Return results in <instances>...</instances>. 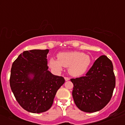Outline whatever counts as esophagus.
<instances>
[{"instance_id": "1", "label": "esophagus", "mask_w": 125, "mask_h": 125, "mask_svg": "<svg viewBox=\"0 0 125 125\" xmlns=\"http://www.w3.org/2000/svg\"><path fill=\"white\" fill-rule=\"evenodd\" d=\"M65 80H66V81H68V80H70V79L69 77H65Z\"/></svg>"}]
</instances>
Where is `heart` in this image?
Instances as JSON below:
<instances>
[{"label":"heart","mask_w":125,"mask_h":125,"mask_svg":"<svg viewBox=\"0 0 125 125\" xmlns=\"http://www.w3.org/2000/svg\"><path fill=\"white\" fill-rule=\"evenodd\" d=\"M91 63L90 56L77 51L60 52L57 59L51 58L49 66L56 71L62 70L63 66L69 68V73L74 76L83 74L88 70Z\"/></svg>","instance_id":"b5f03b06"}]
</instances>
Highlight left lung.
<instances>
[{
	"label": "left lung",
	"instance_id": "8db88e82",
	"mask_svg": "<svg viewBox=\"0 0 125 125\" xmlns=\"http://www.w3.org/2000/svg\"><path fill=\"white\" fill-rule=\"evenodd\" d=\"M73 97L81 111L94 113L103 109L111 100L115 86L113 63L101 55L94 63L85 76L71 79Z\"/></svg>",
	"mask_w": 125,
	"mask_h": 125
}]
</instances>
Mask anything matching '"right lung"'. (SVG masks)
I'll return each instance as SVG.
<instances>
[{
	"instance_id": "obj_1",
	"label": "right lung",
	"mask_w": 125,
	"mask_h": 125,
	"mask_svg": "<svg viewBox=\"0 0 125 125\" xmlns=\"http://www.w3.org/2000/svg\"><path fill=\"white\" fill-rule=\"evenodd\" d=\"M48 50L23 51L12 65L10 84L19 104L25 110L41 113L50 109L58 89L65 83L62 76L48 69ZM30 75H33L32 79Z\"/></svg>"
}]
</instances>
